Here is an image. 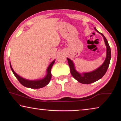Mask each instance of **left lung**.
Listing matches in <instances>:
<instances>
[{
  "label": "left lung",
  "instance_id": "1",
  "mask_svg": "<svg viewBox=\"0 0 121 121\" xmlns=\"http://www.w3.org/2000/svg\"><path fill=\"white\" fill-rule=\"evenodd\" d=\"M95 31H97L99 33V32L95 28ZM103 36L104 38V42H105V45L107 46V57H106L105 60L102 66H100L98 68L95 69V71H92L89 73H85L80 74L78 72L76 71L74 68V66L72 61L70 59L67 58L68 65L69 66L70 72L72 76L75 79L79 82L84 84H89L92 82H94L98 80L104 76L106 72H107L108 67L109 66L110 62L111 59V49L110 46L108 43L107 39L104 36V35L102 33H100Z\"/></svg>",
  "mask_w": 121,
  "mask_h": 121
}]
</instances>
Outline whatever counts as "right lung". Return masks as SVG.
<instances>
[{
  "label": "right lung",
  "mask_w": 121,
  "mask_h": 121,
  "mask_svg": "<svg viewBox=\"0 0 121 121\" xmlns=\"http://www.w3.org/2000/svg\"><path fill=\"white\" fill-rule=\"evenodd\" d=\"M55 61L54 60L53 62H52L51 64L49 65V66H48L47 68V74L45 78H44L41 80H26L24 78H22V77H19L18 75H17L15 72H14L13 69H12L11 65L10 63V67L11 69L12 72H13V74L14 76L16 77V78L18 79V80L19 81V82L23 85L25 87L31 88V89H40L46 86L47 85L49 84L50 79L52 78V73H51V69L52 66H53L54 63Z\"/></svg>",
  "instance_id": "obj_1"
}]
</instances>
